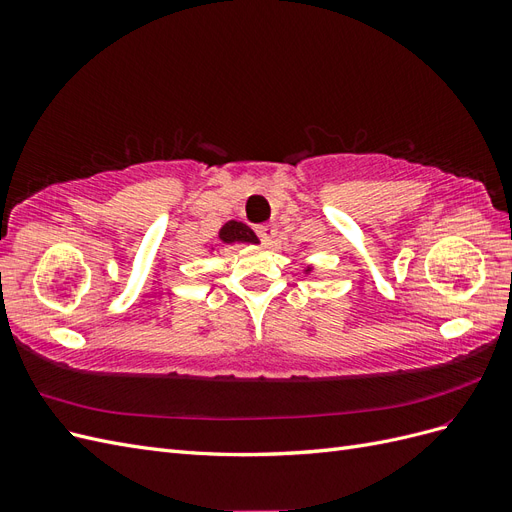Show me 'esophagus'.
Returning a JSON list of instances; mask_svg holds the SVG:
<instances>
[{"label": "esophagus", "instance_id": "obj_1", "mask_svg": "<svg viewBox=\"0 0 512 512\" xmlns=\"http://www.w3.org/2000/svg\"><path fill=\"white\" fill-rule=\"evenodd\" d=\"M256 232H258V237H260L262 243L273 245V239L277 235L275 224H260V226H256Z\"/></svg>", "mask_w": 512, "mask_h": 512}]
</instances>
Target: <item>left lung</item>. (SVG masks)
Returning a JSON list of instances; mask_svg holds the SVG:
<instances>
[{
	"label": "left lung",
	"mask_w": 512,
	"mask_h": 512,
	"mask_svg": "<svg viewBox=\"0 0 512 512\" xmlns=\"http://www.w3.org/2000/svg\"><path fill=\"white\" fill-rule=\"evenodd\" d=\"M305 273H312V267H307V269H305Z\"/></svg>",
	"instance_id": "obj_1"
}]
</instances>
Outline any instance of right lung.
Here are the masks:
<instances>
[{"instance_id":"add662e5","label":"right lung","mask_w":512,"mask_h":512,"mask_svg":"<svg viewBox=\"0 0 512 512\" xmlns=\"http://www.w3.org/2000/svg\"><path fill=\"white\" fill-rule=\"evenodd\" d=\"M218 239H220V243H224V245H232V243H258L256 232H254L250 226H247V224L235 222V220L226 222V224L220 228ZM211 250H213V245H211Z\"/></svg>"}]
</instances>
